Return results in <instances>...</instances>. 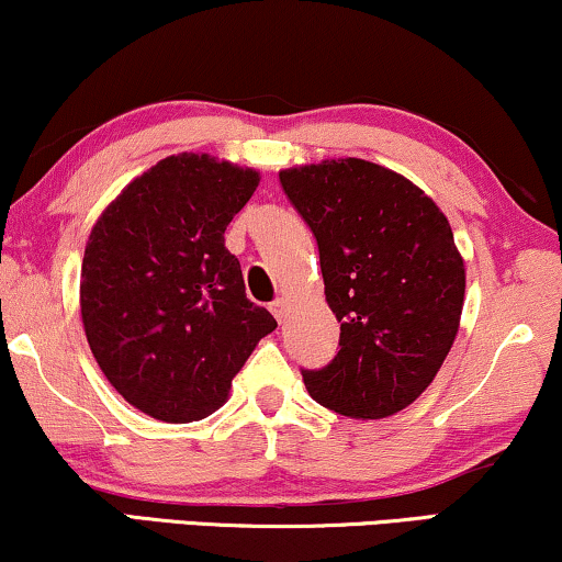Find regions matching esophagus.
<instances>
[{
    "mask_svg": "<svg viewBox=\"0 0 562 562\" xmlns=\"http://www.w3.org/2000/svg\"><path fill=\"white\" fill-rule=\"evenodd\" d=\"M271 312H273V317L279 319V322L286 319V312H289V304H286V299H276V302L271 304Z\"/></svg>",
    "mask_w": 562,
    "mask_h": 562,
    "instance_id": "obj_1",
    "label": "esophagus"
}]
</instances>
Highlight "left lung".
<instances>
[{
    "label": "left lung",
    "mask_w": 562,
    "mask_h": 562,
    "mask_svg": "<svg viewBox=\"0 0 562 562\" xmlns=\"http://www.w3.org/2000/svg\"><path fill=\"white\" fill-rule=\"evenodd\" d=\"M319 245L340 350L302 371L314 402L383 419L417 402L456 342L465 266L450 222L417 183L363 158L279 171Z\"/></svg>",
    "instance_id": "obj_1"
}]
</instances>
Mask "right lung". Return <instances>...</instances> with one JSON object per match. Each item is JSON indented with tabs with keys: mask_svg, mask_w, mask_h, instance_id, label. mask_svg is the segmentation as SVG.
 <instances>
[{
	"mask_svg": "<svg viewBox=\"0 0 562 562\" xmlns=\"http://www.w3.org/2000/svg\"><path fill=\"white\" fill-rule=\"evenodd\" d=\"M258 183L256 168L179 153L130 181L91 227L83 333L114 391L153 419L187 425L217 412L276 329L225 248Z\"/></svg>",
	"mask_w": 562,
	"mask_h": 562,
	"instance_id": "obj_1",
	"label": "right lung"
}]
</instances>
